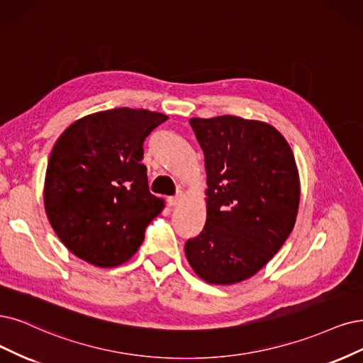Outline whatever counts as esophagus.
Instances as JSON below:
<instances>
[{
	"label": "esophagus",
	"mask_w": 363,
	"mask_h": 363,
	"mask_svg": "<svg viewBox=\"0 0 363 363\" xmlns=\"http://www.w3.org/2000/svg\"><path fill=\"white\" fill-rule=\"evenodd\" d=\"M181 199H182V196H181V194H177V196H172V197H169V199H167V205H169L170 208H173V206H177V205H179V202H181Z\"/></svg>",
	"instance_id": "1"
}]
</instances>
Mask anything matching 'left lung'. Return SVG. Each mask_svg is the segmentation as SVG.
<instances>
[{
	"label": "left lung",
	"mask_w": 363,
	"mask_h": 363,
	"mask_svg": "<svg viewBox=\"0 0 363 363\" xmlns=\"http://www.w3.org/2000/svg\"><path fill=\"white\" fill-rule=\"evenodd\" d=\"M205 155L206 223L185 242L194 272L211 284L244 281L269 262L291 233L299 173L287 140L262 121L191 118Z\"/></svg>",
	"instance_id": "8db88e82"
}]
</instances>
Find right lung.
Wrapping results in <instances>:
<instances>
[{"instance_id": "right-lung-1", "label": "right lung", "mask_w": 363, "mask_h": 363, "mask_svg": "<svg viewBox=\"0 0 363 363\" xmlns=\"http://www.w3.org/2000/svg\"><path fill=\"white\" fill-rule=\"evenodd\" d=\"M166 115L119 107L80 118L50 152L45 209L74 256L113 267L140 247L145 229L163 208L150 193L143 142Z\"/></svg>"}]
</instances>
